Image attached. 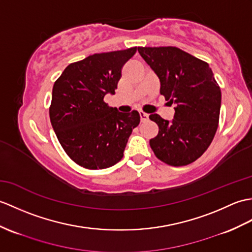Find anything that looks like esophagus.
Returning a JSON list of instances; mask_svg holds the SVG:
<instances>
[{
  "mask_svg": "<svg viewBox=\"0 0 252 252\" xmlns=\"http://www.w3.org/2000/svg\"><path fill=\"white\" fill-rule=\"evenodd\" d=\"M139 116H140V120H142L143 122L144 121H147L148 118H149V115L144 113V112H139Z\"/></svg>",
  "mask_w": 252,
  "mask_h": 252,
  "instance_id": "1",
  "label": "esophagus"
}]
</instances>
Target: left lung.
<instances>
[{
    "instance_id": "left-lung-1",
    "label": "left lung",
    "mask_w": 252,
    "mask_h": 252,
    "mask_svg": "<svg viewBox=\"0 0 252 252\" xmlns=\"http://www.w3.org/2000/svg\"><path fill=\"white\" fill-rule=\"evenodd\" d=\"M138 52L159 77L161 94L175 104L172 121L149 116L159 126L150 147L168 165H188L205 153L218 127L221 91L212 68L177 47H138Z\"/></svg>"
}]
</instances>
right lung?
Instances as JSON below:
<instances>
[{"label":"right lung","mask_w":252,"mask_h":252,"mask_svg":"<svg viewBox=\"0 0 252 252\" xmlns=\"http://www.w3.org/2000/svg\"><path fill=\"white\" fill-rule=\"evenodd\" d=\"M136 47L94 54L71 63L52 88L51 126L64 151L78 165L103 169L118 163L134 127L136 110L119 113L104 102L114 94L121 68Z\"/></svg>","instance_id":"add662e5"}]
</instances>
